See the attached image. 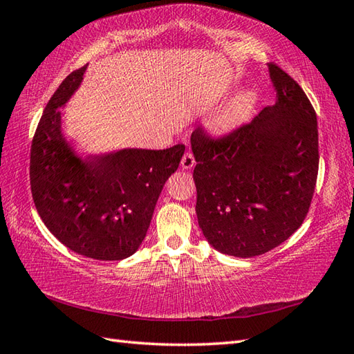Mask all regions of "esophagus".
Segmentation results:
<instances>
[{"label": "esophagus", "mask_w": 354, "mask_h": 354, "mask_svg": "<svg viewBox=\"0 0 354 354\" xmlns=\"http://www.w3.org/2000/svg\"><path fill=\"white\" fill-rule=\"evenodd\" d=\"M194 164H196V161H194L193 153L192 152H185L184 156H183V160H181V167L184 170H190V169L194 167Z\"/></svg>", "instance_id": "esophagus-1"}]
</instances>
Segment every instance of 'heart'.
I'll return each mask as SVG.
<instances>
[{
	"label": "heart",
	"instance_id": "1",
	"mask_svg": "<svg viewBox=\"0 0 354 354\" xmlns=\"http://www.w3.org/2000/svg\"><path fill=\"white\" fill-rule=\"evenodd\" d=\"M255 97L252 93H243L236 95L230 103L225 104L214 115L209 118V129L216 133H227L234 131L248 117L251 115Z\"/></svg>",
	"mask_w": 354,
	"mask_h": 354
}]
</instances>
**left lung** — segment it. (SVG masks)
Listing matches in <instances>:
<instances>
[{"label": "left lung", "instance_id": "obj_1", "mask_svg": "<svg viewBox=\"0 0 354 354\" xmlns=\"http://www.w3.org/2000/svg\"><path fill=\"white\" fill-rule=\"evenodd\" d=\"M277 102L250 123L213 138L192 133L199 227L234 257L265 254L288 240L309 213L318 176V123L306 93L270 62Z\"/></svg>", "mask_w": 354, "mask_h": 354}]
</instances>
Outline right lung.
<instances>
[{
	"instance_id": "1",
	"label": "right lung",
	"mask_w": 354,
	"mask_h": 354,
	"mask_svg": "<svg viewBox=\"0 0 354 354\" xmlns=\"http://www.w3.org/2000/svg\"><path fill=\"white\" fill-rule=\"evenodd\" d=\"M85 70L86 65L66 76L45 106L30 150V187L37 213L59 242L94 260H123L145 240L185 146L77 156L62 133L59 108L79 88Z\"/></svg>"
}]
</instances>
